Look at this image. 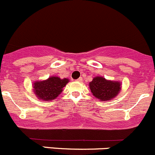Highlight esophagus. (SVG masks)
<instances>
[{
  "label": "esophagus",
  "mask_w": 155,
  "mask_h": 155,
  "mask_svg": "<svg viewBox=\"0 0 155 155\" xmlns=\"http://www.w3.org/2000/svg\"><path fill=\"white\" fill-rule=\"evenodd\" d=\"M82 80H83V78L81 77V78H78V79L77 80V81H78V82H81V81H82Z\"/></svg>",
  "instance_id": "esophagus-1"
}]
</instances>
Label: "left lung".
Here are the masks:
<instances>
[{"mask_svg": "<svg viewBox=\"0 0 155 155\" xmlns=\"http://www.w3.org/2000/svg\"><path fill=\"white\" fill-rule=\"evenodd\" d=\"M89 85L92 95L104 101L114 98L122 88V85L119 81H108L99 76L94 78Z\"/></svg>", "mask_w": 155, "mask_h": 155, "instance_id": "obj_1", "label": "left lung"}]
</instances>
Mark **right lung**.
Returning a JSON list of instances; mask_svg holds the SVG:
<instances>
[{"mask_svg":"<svg viewBox=\"0 0 155 155\" xmlns=\"http://www.w3.org/2000/svg\"><path fill=\"white\" fill-rule=\"evenodd\" d=\"M68 81L67 78L52 76L45 81H36L33 84V92L41 101H52L61 93Z\"/></svg>","mask_w":155,"mask_h":155,"instance_id":"add662e5","label":"right lung"}]
</instances>
